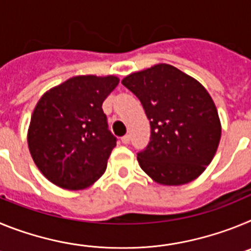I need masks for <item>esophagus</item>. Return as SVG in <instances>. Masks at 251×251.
Instances as JSON below:
<instances>
[{
    "label": "esophagus",
    "instance_id": "1",
    "mask_svg": "<svg viewBox=\"0 0 251 251\" xmlns=\"http://www.w3.org/2000/svg\"><path fill=\"white\" fill-rule=\"evenodd\" d=\"M129 141H130L129 134H126V136L122 137V143H124V145H128V143H129Z\"/></svg>",
    "mask_w": 251,
    "mask_h": 251
}]
</instances>
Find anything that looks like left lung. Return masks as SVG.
I'll return each instance as SVG.
<instances>
[{"instance_id": "obj_1", "label": "left lung", "mask_w": 251, "mask_h": 251, "mask_svg": "<svg viewBox=\"0 0 251 251\" xmlns=\"http://www.w3.org/2000/svg\"><path fill=\"white\" fill-rule=\"evenodd\" d=\"M141 100L151 124L150 143L137 153L141 168L156 182H191L214 158L221 124L214 100L196 79L157 64L122 80Z\"/></svg>"}]
</instances>
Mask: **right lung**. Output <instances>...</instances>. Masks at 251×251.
Instances as JSON below:
<instances>
[{"label": "right lung", "mask_w": 251, "mask_h": 251, "mask_svg": "<svg viewBox=\"0 0 251 251\" xmlns=\"http://www.w3.org/2000/svg\"><path fill=\"white\" fill-rule=\"evenodd\" d=\"M118 83L113 75H79L37 101L28 127V150L50 182L83 190L105 172L117 138L108 129L101 105Z\"/></svg>", "instance_id": "add662e5"}]
</instances>
